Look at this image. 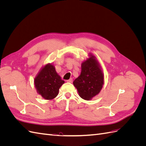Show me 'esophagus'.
Listing matches in <instances>:
<instances>
[{
    "label": "esophagus",
    "instance_id": "34e87169",
    "mask_svg": "<svg viewBox=\"0 0 146 146\" xmlns=\"http://www.w3.org/2000/svg\"><path fill=\"white\" fill-rule=\"evenodd\" d=\"M67 82H69V83H72V82H73V80H72V78H70V79H69V80H68L67 81H66Z\"/></svg>",
    "mask_w": 146,
    "mask_h": 146
}]
</instances>
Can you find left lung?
I'll use <instances>...</instances> for the list:
<instances>
[{"label":"left lung","instance_id":"8db88e82","mask_svg":"<svg viewBox=\"0 0 146 146\" xmlns=\"http://www.w3.org/2000/svg\"><path fill=\"white\" fill-rule=\"evenodd\" d=\"M81 73L73 82L79 96L90 100L98 95L104 84V76L96 57L91 53L89 58L83 61Z\"/></svg>","mask_w":146,"mask_h":146}]
</instances>
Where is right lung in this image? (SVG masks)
I'll list each match as a JSON object with an SVG mask.
<instances>
[{
  "mask_svg": "<svg viewBox=\"0 0 146 146\" xmlns=\"http://www.w3.org/2000/svg\"><path fill=\"white\" fill-rule=\"evenodd\" d=\"M64 83L57 74L55 66L47 63L42 66L34 80L38 94L46 100L54 99L58 94L59 89Z\"/></svg>",
  "mask_w": 146,
  "mask_h": 146,
  "instance_id": "right-lung-1",
  "label": "right lung"
}]
</instances>
